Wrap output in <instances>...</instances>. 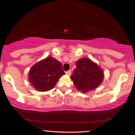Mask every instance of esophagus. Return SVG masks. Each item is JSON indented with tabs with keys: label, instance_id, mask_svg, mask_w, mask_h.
Returning <instances> with one entry per match:
<instances>
[{
	"label": "esophagus",
	"instance_id": "1",
	"mask_svg": "<svg viewBox=\"0 0 135 135\" xmlns=\"http://www.w3.org/2000/svg\"><path fill=\"white\" fill-rule=\"evenodd\" d=\"M65 73H66V74H67V75H70L71 74V70H68V71H66Z\"/></svg>",
	"mask_w": 135,
	"mask_h": 135
}]
</instances>
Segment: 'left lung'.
Instances as JSON below:
<instances>
[{"label": "left lung", "mask_w": 135, "mask_h": 135, "mask_svg": "<svg viewBox=\"0 0 135 135\" xmlns=\"http://www.w3.org/2000/svg\"><path fill=\"white\" fill-rule=\"evenodd\" d=\"M76 68L70 76L76 89L82 93L93 90L101 84L103 79V70L96 63L87 58L76 61Z\"/></svg>", "instance_id": "8db88e82"}]
</instances>
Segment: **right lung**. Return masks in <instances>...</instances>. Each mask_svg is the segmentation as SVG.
Returning <instances> with one entry per match:
<instances>
[{"label":"right lung","mask_w":135,"mask_h":135,"mask_svg":"<svg viewBox=\"0 0 135 135\" xmlns=\"http://www.w3.org/2000/svg\"><path fill=\"white\" fill-rule=\"evenodd\" d=\"M65 74L62 64L49 56L35 63L30 70L28 79L39 92H45L54 87L59 78Z\"/></svg>","instance_id":"obj_1"}]
</instances>
